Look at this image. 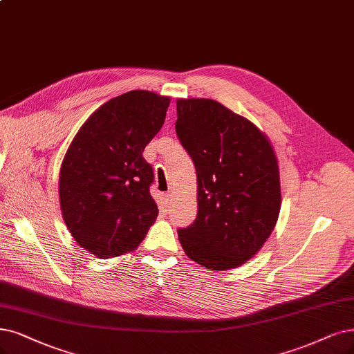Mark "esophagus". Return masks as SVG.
Segmentation results:
<instances>
[{"label":"esophagus","mask_w":354,"mask_h":354,"mask_svg":"<svg viewBox=\"0 0 354 354\" xmlns=\"http://www.w3.org/2000/svg\"><path fill=\"white\" fill-rule=\"evenodd\" d=\"M170 201H172V194H170V192L163 194V203H165V205H166V207H167V205H170Z\"/></svg>","instance_id":"1"}]
</instances>
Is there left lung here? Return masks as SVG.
<instances>
[{"mask_svg":"<svg viewBox=\"0 0 354 354\" xmlns=\"http://www.w3.org/2000/svg\"><path fill=\"white\" fill-rule=\"evenodd\" d=\"M176 134L197 172V218L179 229L184 252L214 271L236 268L263 248L281 205L268 137L213 99H178Z\"/></svg>","mask_w":354,"mask_h":354,"instance_id":"left-lung-1","label":"left lung"}]
</instances>
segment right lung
<instances>
[{
    "mask_svg": "<svg viewBox=\"0 0 354 354\" xmlns=\"http://www.w3.org/2000/svg\"><path fill=\"white\" fill-rule=\"evenodd\" d=\"M170 97L131 90L103 103L73 138L59 170V205L74 241L97 258L134 251L159 208L142 151L159 133Z\"/></svg>",
    "mask_w": 354,
    "mask_h": 354,
    "instance_id": "1",
    "label": "right lung"
}]
</instances>
